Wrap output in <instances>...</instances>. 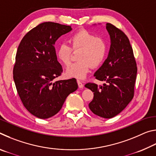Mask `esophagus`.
<instances>
[{"mask_svg": "<svg viewBox=\"0 0 156 156\" xmlns=\"http://www.w3.org/2000/svg\"><path fill=\"white\" fill-rule=\"evenodd\" d=\"M77 83H78V87H79V88H80V89H83V87H84V84L81 83L80 80H77Z\"/></svg>", "mask_w": 156, "mask_h": 156, "instance_id": "obj_1", "label": "esophagus"}]
</instances>
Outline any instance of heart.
Instances as JSON below:
<instances>
[{
  "label": "heart",
  "mask_w": 156,
  "mask_h": 156,
  "mask_svg": "<svg viewBox=\"0 0 156 156\" xmlns=\"http://www.w3.org/2000/svg\"><path fill=\"white\" fill-rule=\"evenodd\" d=\"M69 42L73 50H79V61L69 66L66 76L70 78L83 79L92 67H97L104 61L107 54V46L103 38L85 30L77 31L70 37ZM72 50L66 43L59 44L56 50L58 59L62 65L67 66L71 62Z\"/></svg>",
  "instance_id": "obj_1"
}]
</instances>
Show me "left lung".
Returning a JSON list of instances; mask_svg holds the SVG:
<instances>
[{
	"instance_id": "left-lung-1",
	"label": "left lung",
	"mask_w": 156,
	"mask_h": 156,
	"mask_svg": "<svg viewBox=\"0 0 156 156\" xmlns=\"http://www.w3.org/2000/svg\"><path fill=\"white\" fill-rule=\"evenodd\" d=\"M111 38L107 58L94 73L97 80L105 81L103 86L89 83L85 87L94 92L89 107L94 114L112 118L120 113L134 96L137 66L128 37L122 30L107 23Z\"/></svg>"
}]
</instances>
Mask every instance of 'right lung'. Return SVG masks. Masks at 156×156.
I'll return each instance as SVG.
<instances>
[{
  "label": "right lung",
  "mask_w": 156,
  "mask_h": 156,
  "mask_svg": "<svg viewBox=\"0 0 156 156\" xmlns=\"http://www.w3.org/2000/svg\"><path fill=\"white\" fill-rule=\"evenodd\" d=\"M72 30L71 26L43 23L26 34L18 47L13 70L16 87L25 107L38 118L56 115L78 89L75 78L53 81L62 72L55 43Z\"/></svg>",
  "instance_id": "add662e5"
}]
</instances>
